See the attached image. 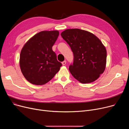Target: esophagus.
<instances>
[{"label":"esophagus","instance_id":"1","mask_svg":"<svg viewBox=\"0 0 129 129\" xmlns=\"http://www.w3.org/2000/svg\"><path fill=\"white\" fill-rule=\"evenodd\" d=\"M62 65H66V60L63 61V62H62Z\"/></svg>","mask_w":129,"mask_h":129}]
</instances>
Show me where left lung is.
I'll return each mask as SVG.
<instances>
[{
  "mask_svg": "<svg viewBox=\"0 0 129 129\" xmlns=\"http://www.w3.org/2000/svg\"><path fill=\"white\" fill-rule=\"evenodd\" d=\"M70 46L74 54L69 70L82 84L97 80L106 69L107 51L101 41L93 33L79 29H69L60 34Z\"/></svg>",
  "mask_w": 129,
  "mask_h": 129,
  "instance_id": "8db88e82",
  "label": "left lung"
}]
</instances>
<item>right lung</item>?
Listing matches in <instances>:
<instances>
[{
	"mask_svg": "<svg viewBox=\"0 0 129 129\" xmlns=\"http://www.w3.org/2000/svg\"><path fill=\"white\" fill-rule=\"evenodd\" d=\"M58 35L57 30L40 32L23 46L20 55V67L23 75L30 83L45 84L59 71L62 64L52 50Z\"/></svg>",
	"mask_w": 129,
	"mask_h": 129,
	"instance_id": "right-lung-1",
	"label": "right lung"
}]
</instances>
